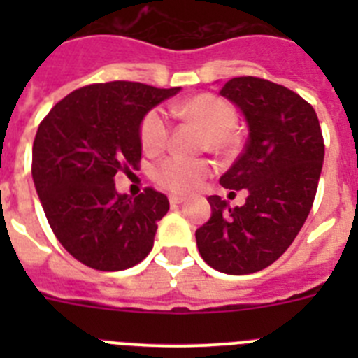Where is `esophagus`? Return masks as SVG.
<instances>
[{"instance_id": "obj_1", "label": "esophagus", "mask_w": 358, "mask_h": 358, "mask_svg": "<svg viewBox=\"0 0 358 358\" xmlns=\"http://www.w3.org/2000/svg\"><path fill=\"white\" fill-rule=\"evenodd\" d=\"M185 201H186L185 197H179V195H170V204H173V206H176V204H182Z\"/></svg>"}]
</instances>
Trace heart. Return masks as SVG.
<instances>
[{
  "instance_id": "heart-1",
  "label": "heart",
  "mask_w": 358,
  "mask_h": 358,
  "mask_svg": "<svg viewBox=\"0 0 358 358\" xmlns=\"http://www.w3.org/2000/svg\"><path fill=\"white\" fill-rule=\"evenodd\" d=\"M177 116L194 120L206 127L204 148L211 152H227L235 145L233 129L236 125V109L226 98L213 93H201L172 107ZM170 138V123L157 109L148 110L140 122V143L145 152H161ZM213 172V164L208 159H186L172 156L157 163L152 170V179L163 189L172 194H192L201 182Z\"/></svg>"
}]
</instances>
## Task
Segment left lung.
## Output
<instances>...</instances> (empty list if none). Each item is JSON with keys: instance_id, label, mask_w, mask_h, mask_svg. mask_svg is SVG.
<instances>
[{"instance_id": "1", "label": "left lung", "mask_w": 358, "mask_h": 358, "mask_svg": "<svg viewBox=\"0 0 358 358\" xmlns=\"http://www.w3.org/2000/svg\"><path fill=\"white\" fill-rule=\"evenodd\" d=\"M220 94L240 107L249 125L245 148L220 185L249 195L240 208L211 195V218L195 238L210 267L242 276L274 264L303 227L317 192L324 140L314 107L285 85L236 77Z\"/></svg>"}]
</instances>
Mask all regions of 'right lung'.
Wrapping results in <instances>:
<instances>
[{
    "instance_id": "1",
    "label": "right lung",
    "mask_w": 358,
    "mask_h": 358,
    "mask_svg": "<svg viewBox=\"0 0 358 358\" xmlns=\"http://www.w3.org/2000/svg\"><path fill=\"white\" fill-rule=\"evenodd\" d=\"M179 90L125 80L84 85L39 123L34 185L53 235L80 264L123 271L150 252L169 199L154 188L134 201L118 195L115 176L138 169L141 118Z\"/></svg>"
}]
</instances>
